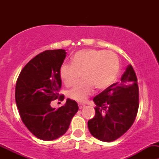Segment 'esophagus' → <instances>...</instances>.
I'll list each match as a JSON object with an SVG mask.
<instances>
[{
  "instance_id": "1",
  "label": "esophagus",
  "mask_w": 159,
  "mask_h": 159,
  "mask_svg": "<svg viewBox=\"0 0 159 159\" xmlns=\"http://www.w3.org/2000/svg\"><path fill=\"white\" fill-rule=\"evenodd\" d=\"M84 106H85V105H84V104L78 103V108H79L80 109H81V108H83Z\"/></svg>"
}]
</instances>
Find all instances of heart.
Listing matches in <instances>:
<instances>
[{
    "label": "heart",
    "instance_id": "b5f03b06",
    "mask_svg": "<svg viewBox=\"0 0 159 159\" xmlns=\"http://www.w3.org/2000/svg\"><path fill=\"white\" fill-rule=\"evenodd\" d=\"M70 64H63L59 75L66 87H71L83 73L82 83L68 91V97L77 102H84L92 92L94 87L103 90L115 81L119 71L120 63L117 54L104 50L85 49L75 53Z\"/></svg>",
    "mask_w": 159,
    "mask_h": 159
}]
</instances>
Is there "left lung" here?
I'll return each instance as SVG.
<instances>
[{
    "label": "left lung",
    "instance_id": "8db88e82",
    "mask_svg": "<svg viewBox=\"0 0 159 159\" xmlns=\"http://www.w3.org/2000/svg\"><path fill=\"white\" fill-rule=\"evenodd\" d=\"M95 115L88 122L92 136L111 142L125 134L134 123L139 106L137 77L129 65L118 82L93 98Z\"/></svg>",
    "mask_w": 159,
    "mask_h": 159
}]
</instances>
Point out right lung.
I'll return each mask as SVG.
<instances>
[{"instance_id": "obj_1", "label": "right lung", "mask_w": 159, "mask_h": 159, "mask_svg": "<svg viewBox=\"0 0 159 159\" xmlns=\"http://www.w3.org/2000/svg\"><path fill=\"white\" fill-rule=\"evenodd\" d=\"M65 50H47L35 56L20 71L15 88V101L20 118L38 139L52 141L63 135L70 125L78 105L68 98L65 105L55 109L51 102L65 96L59 70L66 57Z\"/></svg>"}]
</instances>
